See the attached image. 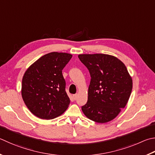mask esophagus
Segmentation results:
<instances>
[{
    "instance_id": "obj_1",
    "label": "esophagus",
    "mask_w": 155,
    "mask_h": 155,
    "mask_svg": "<svg viewBox=\"0 0 155 155\" xmlns=\"http://www.w3.org/2000/svg\"><path fill=\"white\" fill-rule=\"evenodd\" d=\"M77 96H78V94H74V95H73V98H74V100H77Z\"/></svg>"
}]
</instances>
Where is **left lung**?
<instances>
[{"label":"left lung","mask_w":155,"mask_h":155,"mask_svg":"<svg viewBox=\"0 0 155 155\" xmlns=\"http://www.w3.org/2000/svg\"><path fill=\"white\" fill-rule=\"evenodd\" d=\"M78 57L91 76L88 100L81 107L83 113L95 122L110 121L125 108L131 93L133 83L126 66L118 58L102 53Z\"/></svg>","instance_id":"obj_1"}]
</instances>
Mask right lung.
<instances>
[{"instance_id": "1", "label": "right lung", "mask_w": 155, "mask_h": 155, "mask_svg": "<svg viewBox=\"0 0 155 155\" xmlns=\"http://www.w3.org/2000/svg\"><path fill=\"white\" fill-rule=\"evenodd\" d=\"M72 56L66 53H49L25 72L22 98L30 111L40 119H54L63 114L70 104L62 70Z\"/></svg>"}]
</instances>
